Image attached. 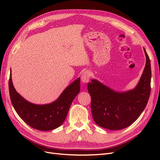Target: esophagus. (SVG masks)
Returning <instances> with one entry per match:
<instances>
[{
	"instance_id": "obj_1",
	"label": "esophagus",
	"mask_w": 160,
	"mask_h": 160,
	"mask_svg": "<svg viewBox=\"0 0 160 160\" xmlns=\"http://www.w3.org/2000/svg\"><path fill=\"white\" fill-rule=\"evenodd\" d=\"M90 77H91V72L89 71H86L83 72L81 77V81L84 83H87L88 82H89Z\"/></svg>"
}]
</instances>
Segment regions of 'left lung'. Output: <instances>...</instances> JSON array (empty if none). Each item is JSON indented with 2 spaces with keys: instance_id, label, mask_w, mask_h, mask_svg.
<instances>
[{
  "instance_id": "8db88e82",
  "label": "left lung",
  "mask_w": 160,
  "mask_h": 160,
  "mask_svg": "<svg viewBox=\"0 0 160 160\" xmlns=\"http://www.w3.org/2000/svg\"><path fill=\"white\" fill-rule=\"evenodd\" d=\"M144 70L133 89L119 92L93 79L88 85L91 98V109L94 122L110 130H120L134 123L148 102L151 91V63L146 49Z\"/></svg>"
}]
</instances>
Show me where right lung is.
Instances as JSON below:
<instances>
[{"label":"right lung","instance_id":"right-lung-1","mask_svg":"<svg viewBox=\"0 0 160 160\" xmlns=\"http://www.w3.org/2000/svg\"><path fill=\"white\" fill-rule=\"evenodd\" d=\"M8 89L12 105L19 117L34 129L50 131L64 122L72 101L80 91V77L67 86L57 100L48 104L32 103L17 93L12 84L11 69Z\"/></svg>","mask_w":160,"mask_h":160}]
</instances>
